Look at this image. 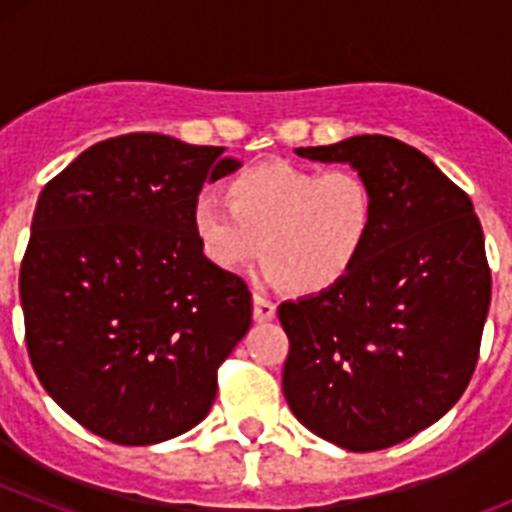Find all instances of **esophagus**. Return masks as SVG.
<instances>
[{
	"label": "esophagus",
	"instance_id": "esophagus-1",
	"mask_svg": "<svg viewBox=\"0 0 512 512\" xmlns=\"http://www.w3.org/2000/svg\"><path fill=\"white\" fill-rule=\"evenodd\" d=\"M277 315V305L264 295H256L253 297V318L259 320V323H266Z\"/></svg>",
	"mask_w": 512,
	"mask_h": 512
}]
</instances>
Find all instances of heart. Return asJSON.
I'll return each instance as SVG.
<instances>
[{
  "label": "heart",
  "instance_id": "heart-1",
  "mask_svg": "<svg viewBox=\"0 0 512 512\" xmlns=\"http://www.w3.org/2000/svg\"><path fill=\"white\" fill-rule=\"evenodd\" d=\"M225 197L205 192L194 200L202 253L230 271L264 256L266 277L300 295L325 292L351 274L377 217L372 184L354 169L264 161L230 176Z\"/></svg>",
  "mask_w": 512,
  "mask_h": 512
}]
</instances>
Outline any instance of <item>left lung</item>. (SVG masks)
Here are the masks:
<instances>
[{"label":"left lung","mask_w":512,"mask_h":512,"mask_svg":"<svg viewBox=\"0 0 512 512\" xmlns=\"http://www.w3.org/2000/svg\"><path fill=\"white\" fill-rule=\"evenodd\" d=\"M297 156L364 174L377 217L346 279L279 305L284 397L341 449H390L449 413L472 379L492 295L482 225L467 192L402 140L354 135Z\"/></svg>","instance_id":"1"}]
</instances>
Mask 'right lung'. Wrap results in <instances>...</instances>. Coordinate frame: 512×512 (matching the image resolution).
Instances as JSON below:
<instances>
[{
    "label": "right lung",
    "mask_w": 512,
    "mask_h": 512,
    "mask_svg": "<svg viewBox=\"0 0 512 512\" xmlns=\"http://www.w3.org/2000/svg\"><path fill=\"white\" fill-rule=\"evenodd\" d=\"M171 135L102 140L45 184L20 266L27 354L87 431L151 446L205 420L251 292L194 235L205 182L241 161Z\"/></svg>",
    "instance_id": "1"
}]
</instances>
